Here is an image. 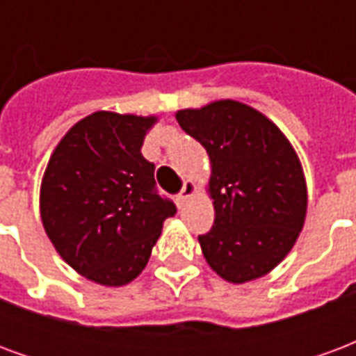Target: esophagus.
Instances as JSON below:
<instances>
[{"instance_id":"esophagus-1","label":"esophagus","mask_w":356,"mask_h":356,"mask_svg":"<svg viewBox=\"0 0 356 356\" xmlns=\"http://www.w3.org/2000/svg\"><path fill=\"white\" fill-rule=\"evenodd\" d=\"M194 194H196V183L194 181H185V185H183V188H181V193L177 196L179 204H185L188 198H193Z\"/></svg>"}]
</instances>
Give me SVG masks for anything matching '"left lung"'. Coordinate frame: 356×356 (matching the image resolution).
Here are the masks:
<instances>
[{
    "label": "left lung",
    "mask_w": 356,
    "mask_h": 356,
    "mask_svg": "<svg viewBox=\"0 0 356 356\" xmlns=\"http://www.w3.org/2000/svg\"><path fill=\"white\" fill-rule=\"evenodd\" d=\"M175 118L211 165L216 221L198 236L206 261L231 284L268 275L305 223L307 183L296 148L265 114L232 99L177 110Z\"/></svg>",
    "instance_id": "obj_1"
}]
</instances>
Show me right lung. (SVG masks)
Wrapping results in <instances>:
<instances>
[{"mask_svg": "<svg viewBox=\"0 0 356 356\" xmlns=\"http://www.w3.org/2000/svg\"><path fill=\"white\" fill-rule=\"evenodd\" d=\"M158 116L99 110L53 150L40 188L43 229L70 267L101 286H125L147 267L173 202L154 191L140 147Z\"/></svg>", "mask_w": 356, "mask_h": 356, "instance_id": "right-lung-1", "label": "right lung"}]
</instances>
